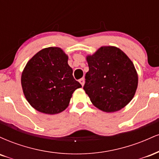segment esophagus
<instances>
[{
	"instance_id": "esophagus-1",
	"label": "esophagus",
	"mask_w": 159,
	"mask_h": 159,
	"mask_svg": "<svg viewBox=\"0 0 159 159\" xmlns=\"http://www.w3.org/2000/svg\"><path fill=\"white\" fill-rule=\"evenodd\" d=\"M79 82L82 86H84V78H81V79L79 80Z\"/></svg>"
}]
</instances>
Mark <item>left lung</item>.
Instances as JSON below:
<instances>
[{"instance_id":"left-lung-1","label":"left lung","mask_w":159,"mask_h":159,"mask_svg":"<svg viewBox=\"0 0 159 159\" xmlns=\"http://www.w3.org/2000/svg\"><path fill=\"white\" fill-rule=\"evenodd\" d=\"M89 71L84 90L94 106L105 112L120 111L131 102L138 87V73L126 54L114 46H102L87 56Z\"/></svg>"}]
</instances>
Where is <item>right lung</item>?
Wrapping results in <instances>:
<instances>
[{
    "label": "right lung",
    "mask_w": 159,
    "mask_h": 159,
    "mask_svg": "<svg viewBox=\"0 0 159 159\" xmlns=\"http://www.w3.org/2000/svg\"><path fill=\"white\" fill-rule=\"evenodd\" d=\"M72 72L68 56L61 48L42 49L27 62L21 74V87L27 102L44 114L63 111L74 91L81 87Z\"/></svg>",
    "instance_id": "obj_1"
}]
</instances>
